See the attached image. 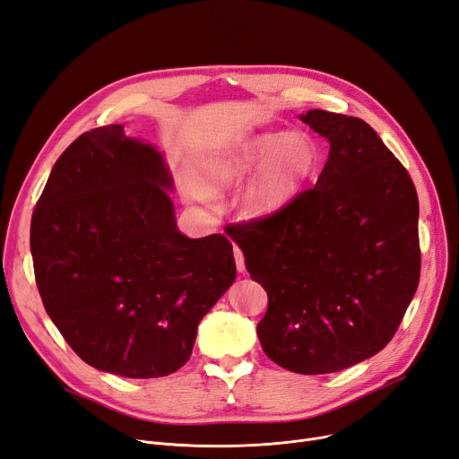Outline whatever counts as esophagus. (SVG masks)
<instances>
[{
	"label": "esophagus",
	"instance_id": "1",
	"mask_svg": "<svg viewBox=\"0 0 459 459\" xmlns=\"http://www.w3.org/2000/svg\"><path fill=\"white\" fill-rule=\"evenodd\" d=\"M234 260H236V268H238V272H239V273L246 272V260H244V253L239 251L238 247H234Z\"/></svg>",
	"mask_w": 459,
	"mask_h": 459
}]
</instances>
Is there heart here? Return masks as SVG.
I'll use <instances>...</instances> for the list:
<instances>
[{
    "instance_id": "1",
    "label": "heart",
    "mask_w": 459,
    "mask_h": 459,
    "mask_svg": "<svg viewBox=\"0 0 459 459\" xmlns=\"http://www.w3.org/2000/svg\"><path fill=\"white\" fill-rule=\"evenodd\" d=\"M320 165L322 152L310 135L260 132L212 151L201 165V191L213 197L256 171L239 197V210L264 220L290 204Z\"/></svg>"
}]
</instances>
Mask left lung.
<instances>
[{
    "label": "left lung",
    "mask_w": 459,
    "mask_h": 459,
    "mask_svg": "<svg viewBox=\"0 0 459 459\" xmlns=\"http://www.w3.org/2000/svg\"><path fill=\"white\" fill-rule=\"evenodd\" d=\"M299 118L329 141L316 186L227 234L268 292L262 350L310 376L353 367L393 339L419 286V197L365 120L324 109Z\"/></svg>",
    "instance_id": "obj_1"
}]
</instances>
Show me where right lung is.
<instances>
[{
    "mask_svg": "<svg viewBox=\"0 0 459 459\" xmlns=\"http://www.w3.org/2000/svg\"><path fill=\"white\" fill-rule=\"evenodd\" d=\"M169 191L163 152L111 125L70 144L37 203L30 246L44 308L96 370L177 372L236 279L232 244L184 236Z\"/></svg>",
    "mask_w": 459,
    "mask_h": 459,
    "instance_id": "right-lung-1",
    "label": "right lung"
}]
</instances>
